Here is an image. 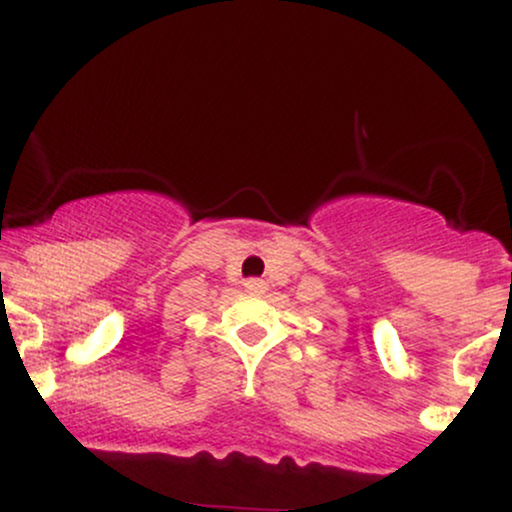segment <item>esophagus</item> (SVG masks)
Returning a JSON list of instances; mask_svg holds the SVG:
<instances>
[{"instance_id":"esophagus-1","label":"esophagus","mask_w":512,"mask_h":512,"mask_svg":"<svg viewBox=\"0 0 512 512\" xmlns=\"http://www.w3.org/2000/svg\"><path fill=\"white\" fill-rule=\"evenodd\" d=\"M245 291H248V293H264V291H267V284H264L262 279H250V281H245Z\"/></svg>"}]
</instances>
